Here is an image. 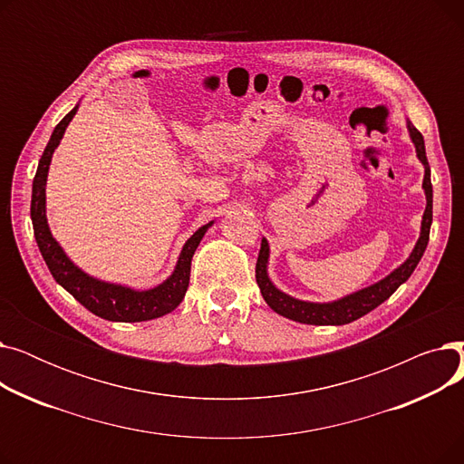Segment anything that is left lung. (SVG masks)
I'll use <instances>...</instances> for the list:
<instances>
[{"mask_svg": "<svg viewBox=\"0 0 464 464\" xmlns=\"http://www.w3.org/2000/svg\"><path fill=\"white\" fill-rule=\"evenodd\" d=\"M408 131L413 146H416V154L425 167L423 189L427 198V207L421 219V233L410 257L399 266V269H395L392 275H387L383 280L364 289H359L352 295H346L333 303H308V301H299L295 297L284 294V291H280L271 282L269 275H266V265H269V242H266V238H263L257 263H256V280L265 303L269 304L276 314L306 325H346L359 320L361 315L369 314L376 306H380L383 301H387L395 294L401 284H404L410 278L413 269L418 266L429 242V231L432 224V184H430V167L425 156L423 135L413 128L411 121H408Z\"/></svg>", "mask_w": 464, "mask_h": 464, "instance_id": "1", "label": "left lung"}]
</instances>
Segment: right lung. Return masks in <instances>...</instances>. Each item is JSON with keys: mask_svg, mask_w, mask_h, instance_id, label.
<instances>
[{"mask_svg": "<svg viewBox=\"0 0 464 464\" xmlns=\"http://www.w3.org/2000/svg\"><path fill=\"white\" fill-rule=\"evenodd\" d=\"M79 105L67 112L60 124L54 128L51 140H48L46 149L39 160L37 165V173L34 179V188H32V224H34V235L37 240L39 252L48 266V271L54 276V280L67 289L69 294L75 297L84 308H88L92 314L100 315L103 320L109 322H149L154 318H161V315L173 312L184 299L186 289L189 284V271H191V257L198 250L201 238L205 237L207 229L214 224H207L195 231L188 240L180 252V257L177 261V266L173 275H170L163 284L152 287V289H144L137 291L126 285L120 284H109L103 280H97L84 271H81L79 266L72 263L62 246L53 237L51 229H48L46 222V195H44V186H46V177H48V167H51L53 154L56 150V146L60 144L65 128L69 126V121L75 116Z\"/></svg>", "mask_w": 464, "mask_h": 464, "instance_id": "add662e5", "label": "right lung"}]
</instances>
